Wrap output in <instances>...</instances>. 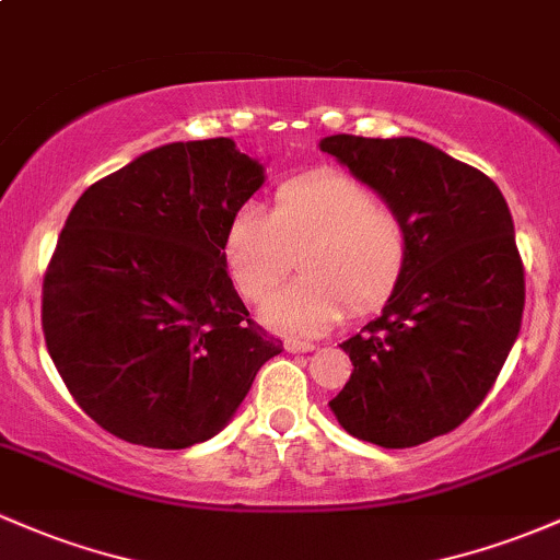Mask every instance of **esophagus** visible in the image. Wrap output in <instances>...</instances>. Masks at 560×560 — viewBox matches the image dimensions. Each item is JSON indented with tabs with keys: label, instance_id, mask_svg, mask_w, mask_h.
<instances>
[{
	"label": "esophagus",
	"instance_id": "obj_1",
	"mask_svg": "<svg viewBox=\"0 0 560 560\" xmlns=\"http://www.w3.org/2000/svg\"><path fill=\"white\" fill-rule=\"evenodd\" d=\"M285 350H288V352H312V350H315V347H312L310 341L288 339V341H285Z\"/></svg>",
	"mask_w": 560,
	"mask_h": 560
}]
</instances>
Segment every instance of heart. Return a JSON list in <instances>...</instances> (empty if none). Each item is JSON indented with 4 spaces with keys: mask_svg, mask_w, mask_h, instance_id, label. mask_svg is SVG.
Masks as SVG:
<instances>
[{
    "mask_svg": "<svg viewBox=\"0 0 560 560\" xmlns=\"http://www.w3.org/2000/svg\"><path fill=\"white\" fill-rule=\"evenodd\" d=\"M296 258L304 278L269 299L261 317L280 334L317 336L347 315V304L369 312L387 302L406 269V221L334 171L285 182L269 213L245 206L232 215L224 264L245 302H264Z\"/></svg>",
    "mask_w": 560,
    "mask_h": 560,
    "instance_id": "heart-1",
    "label": "heart"
}]
</instances>
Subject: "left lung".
<instances>
[{
  "mask_svg": "<svg viewBox=\"0 0 560 560\" xmlns=\"http://www.w3.org/2000/svg\"><path fill=\"white\" fill-rule=\"evenodd\" d=\"M323 152L398 210L408 258L382 315L352 339V376L328 402L382 448H411L465 422L521 330L523 261L499 186L419 138L328 136Z\"/></svg>",
  "mask_w": 560,
  "mask_h": 560,
  "instance_id": "obj_1",
  "label": "left lung"
}]
</instances>
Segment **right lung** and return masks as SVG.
<instances>
[{"label":"right lung","instance_id":"1","mask_svg":"<svg viewBox=\"0 0 560 560\" xmlns=\"http://www.w3.org/2000/svg\"><path fill=\"white\" fill-rule=\"evenodd\" d=\"M264 167L232 138L178 141L88 186L42 282V330L77 406L136 446L221 432L282 341L250 320L224 264Z\"/></svg>","mask_w":560,"mask_h":560}]
</instances>
